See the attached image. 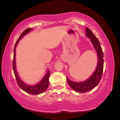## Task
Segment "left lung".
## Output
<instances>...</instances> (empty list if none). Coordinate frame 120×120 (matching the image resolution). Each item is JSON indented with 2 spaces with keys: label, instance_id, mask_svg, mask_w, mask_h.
Here are the masks:
<instances>
[{
  "label": "left lung",
  "instance_id": "1",
  "mask_svg": "<svg viewBox=\"0 0 120 120\" xmlns=\"http://www.w3.org/2000/svg\"><path fill=\"white\" fill-rule=\"evenodd\" d=\"M86 36L90 39L97 53L98 63L95 70L90 77L82 82H74L70 80L68 77H67L68 83L72 88L73 90L77 93H80L89 91L98 85L102 76L103 65H104V59H103L104 56L99 41L88 27H86Z\"/></svg>",
  "mask_w": 120,
  "mask_h": 120
}]
</instances>
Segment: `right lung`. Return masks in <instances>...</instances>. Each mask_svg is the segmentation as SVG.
Masks as SVG:
<instances>
[{"mask_svg":"<svg viewBox=\"0 0 120 120\" xmlns=\"http://www.w3.org/2000/svg\"><path fill=\"white\" fill-rule=\"evenodd\" d=\"M33 29L28 28L25 30H24L21 34L20 35L19 39H17L14 47V56H13V69L14 71V73L15 77H16V81H17V84L19 86L21 89L26 93L30 94L32 95H38L40 94H42L47 89L48 87L49 86V77L50 75V71L49 69L47 70L46 73L44 75L43 78L41 81H39L38 83L34 85H30L26 83L24 81L21 79L20 77L19 76L18 72L16 70V48L17 45L19 43V41H20L22 38L24 37L25 35L28 34L30 31H31Z\"/></svg>","mask_w":120,"mask_h":120,"instance_id":"add662e5","label":"right lung"}]
</instances>
